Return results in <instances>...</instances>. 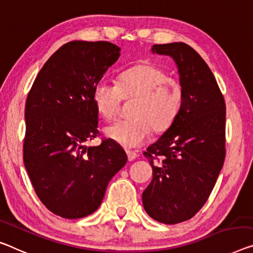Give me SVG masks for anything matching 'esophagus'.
Here are the masks:
<instances>
[{
  "label": "esophagus",
  "instance_id": "esophagus-1",
  "mask_svg": "<svg viewBox=\"0 0 253 253\" xmlns=\"http://www.w3.org/2000/svg\"><path fill=\"white\" fill-rule=\"evenodd\" d=\"M126 155H127V159H129L130 162L134 161V159L137 158V154H135L134 151H130V150H127V151H126Z\"/></svg>",
  "mask_w": 253,
  "mask_h": 253
}]
</instances>
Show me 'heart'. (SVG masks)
Wrapping results in <instances>:
<instances>
[{"instance_id":"b5f03b06","label":"heart","mask_w":253,"mask_h":253,"mask_svg":"<svg viewBox=\"0 0 253 253\" xmlns=\"http://www.w3.org/2000/svg\"><path fill=\"white\" fill-rule=\"evenodd\" d=\"M122 97L137 96L130 119L119 120L105 127V134L124 148H137L149 137L150 129L169 127L180 111L182 90L161 68L135 65L119 76L118 86L100 80L92 89V102L100 116L113 120Z\"/></svg>"}]
</instances>
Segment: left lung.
Returning <instances> with one entry per match:
<instances>
[{"mask_svg":"<svg viewBox=\"0 0 253 253\" xmlns=\"http://www.w3.org/2000/svg\"><path fill=\"white\" fill-rule=\"evenodd\" d=\"M153 54L175 62L182 103L178 114L143 153L153 180L142 192L146 212L164 224L188 220L211 193L225 159V107L211 70L184 42L155 44Z\"/></svg>","mask_w":253,"mask_h":253,"instance_id":"left-lung-1","label":"left lung"}]
</instances>
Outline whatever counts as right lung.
<instances>
[{"mask_svg":"<svg viewBox=\"0 0 253 253\" xmlns=\"http://www.w3.org/2000/svg\"><path fill=\"white\" fill-rule=\"evenodd\" d=\"M120 50L108 42H69L46 61L27 97L23 163L42 203L63 218L97 211L108 182L126 164L112 139L84 145L99 133L92 89Z\"/></svg>","mask_w":253,"mask_h":253,"instance_id":"1","label":"right lung"}]
</instances>
